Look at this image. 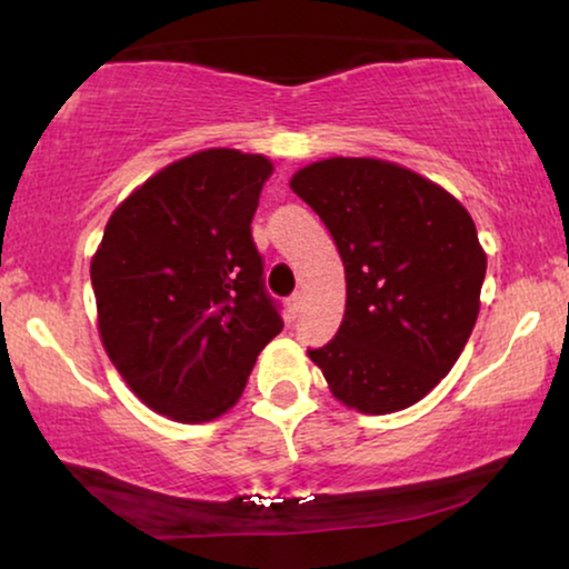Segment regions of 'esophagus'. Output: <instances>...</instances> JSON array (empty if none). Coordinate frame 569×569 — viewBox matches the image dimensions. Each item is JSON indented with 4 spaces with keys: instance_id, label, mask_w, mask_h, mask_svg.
Returning a JSON list of instances; mask_svg holds the SVG:
<instances>
[{
    "instance_id": "1",
    "label": "esophagus",
    "mask_w": 569,
    "mask_h": 569,
    "mask_svg": "<svg viewBox=\"0 0 569 569\" xmlns=\"http://www.w3.org/2000/svg\"><path fill=\"white\" fill-rule=\"evenodd\" d=\"M287 306H290V310L295 316L300 313V308H302V292H295L292 298H290V302H287Z\"/></svg>"
}]
</instances>
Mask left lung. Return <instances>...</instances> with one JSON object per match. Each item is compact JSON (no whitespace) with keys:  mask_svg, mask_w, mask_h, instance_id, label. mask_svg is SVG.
I'll return each mask as SVG.
<instances>
[{"mask_svg":"<svg viewBox=\"0 0 569 569\" xmlns=\"http://www.w3.org/2000/svg\"><path fill=\"white\" fill-rule=\"evenodd\" d=\"M345 261L347 310L308 349L331 393L365 415L425 399L463 352L487 256L469 212L427 178L372 158H331L292 176Z\"/></svg>","mask_w":569,"mask_h":569,"instance_id":"obj_1","label":"left lung"}]
</instances>
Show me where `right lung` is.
<instances>
[{
	"label": "right lung",
	"instance_id": "obj_1",
	"mask_svg": "<svg viewBox=\"0 0 569 569\" xmlns=\"http://www.w3.org/2000/svg\"><path fill=\"white\" fill-rule=\"evenodd\" d=\"M271 162L204 150L144 181L106 224L90 279L100 339L147 407L209 422L282 331L251 222Z\"/></svg>",
	"mask_w": 569,
	"mask_h": 569
}]
</instances>
